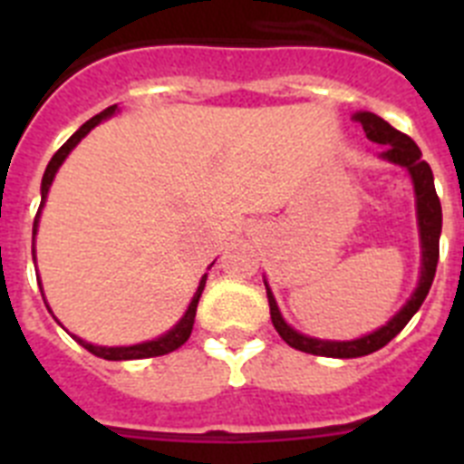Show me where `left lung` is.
<instances>
[{"label": "left lung", "instance_id": "1", "mask_svg": "<svg viewBox=\"0 0 464 464\" xmlns=\"http://www.w3.org/2000/svg\"><path fill=\"white\" fill-rule=\"evenodd\" d=\"M353 118L362 125L364 134H367L370 141L383 143L385 150L381 153V158L392 162V165L404 167L411 174L413 192H416L418 232H420V278H418V288L413 290L407 304L401 306L391 321L381 325L379 330L364 334V337L353 339V342H325V339L306 337L302 332L293 330L288 323L283 321L276 299H274L272 290H269L267 281H265L269 299V314H272V323L278 334H281L283 342L288 343V346L297 348V351H304V353L311 355H325V358H362V355L374 353V351L383 348L391 339H395L404 330V325L411 321L413 314L420 309L425 297H428L430 285L434 281V272H437V262H440L441 204L440 197H437V190H434L432 169L420 158V149L413 143L411 137L401 134L400 130H395L391 122H385L376 113L358 111Z\"/></svg>", "mask_w": 464, "mask_h": 464}]
</instances>
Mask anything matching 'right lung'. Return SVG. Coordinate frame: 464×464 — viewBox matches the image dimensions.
I'll return each instance as SVG.
<instances>
[{
  "mask_svg": "<svg viewBox=\"0 0 464 464\" xmlns=\"http://www.w3.org/2000/svg\"><path fill=\"white\" fill-rule=\"evenodd\" d=\"M116 111H118V104H113V106H109V109L102 111V113H97L94 118H90L85 125H81L79 130H76V132L67 139V143H63V149L57 150V153L51 158V162H48L46 171H44V179H41V204H39V211H36L34 227H32V257H34V237H36V227H39L41 208H44V204H46L48 190H51V183H53V179H55L57 169H60V165H63L64 160H67V155L76 149V143H79L94 125H100L102 121H106V118L113 116ZM204 285H207V274H204L202 281H199V285H197L195 297H192L190 306H188V311L183 314L181 321L176 323V325L171 327L167 334H162V337H158V339H150V342H143V343H134V346H94V343L83 342L81 337H73V334L72 337L76 339L81 346L88 348L90 353L97 355V358H104V360H141V358H158V355H167V353H171V351H176L179 346H183V343L188 342V337H190L192 325H195L197 304H199V297H202ZM41 295H44V290H41Z\"/></svg>",
  "mask_w": 464,
  "mask_h": 464,
  "instance_id": "obj_1",
  "label": "right lung"
}]
</instances>
